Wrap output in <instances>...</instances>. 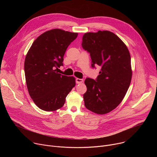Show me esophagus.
I'll return each instance as SVG.
<instances>
[{
    "label": "esophagus",
    "instance_id": "1",
    "mask_svg": "<svg viewBox=\"0 0 157 157\" xmlns=\"http://www.w3.org/2000/svg\"><path fill=\"white\" fill-rule=\"evenodd\" d=\"M83 82V80L82 79H79V78H76V82L77 84H81Z\"/></svg>",
    "mask_w": 157,
    "mask_h": 157
}]
</instances>
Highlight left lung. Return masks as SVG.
<instances>
[{
    "instance_id": "8db88e82",
    "label": "left lung",
    "mask_w": 157,
    "mask_h": 157,
    "mask_svg": "<svg viewBox=\"0 0 157 157\" xmlns=\"http://www.w3.org/2000/svg\"><path fill=\"white\" fill-rule=\"evenodd\" d=\"M82 47L90 53L93 68L101 66L96 81H84V105L96 114H107L120 104L129 87L132 76L129 51L119 36L107 30L84 33Z\"/></svg>"
}]
</instances>
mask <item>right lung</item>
<instances>
[{"label": "right lung", "instance_id": "add662e5", "mask_svg": "<svg viewBox=\"0 0 157 157\" xmlns=\"http://www.w3.org/2000/svg\"><path fill=\"white\" fill-rule=\"evenodd\" d=\"M59 29L48 30L33 41L27 53L24 70L29 93L34 103L45 111L56 110L76 85L73 76L58 73L68 47L78 36Z\"/></svg>", "mask_w": 157, "mask_h": 157}]
</instances>
